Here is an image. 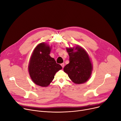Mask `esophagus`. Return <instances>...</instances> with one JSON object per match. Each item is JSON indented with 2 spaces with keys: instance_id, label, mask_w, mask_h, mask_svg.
Listing matches in <instances>:
<instances>
[{
  "instance_id": "34e87169",
  "label": "esophagus",
  "mask_w": 121,
  "mask_h": 121,
  "mask_svg": "<svg viewBox=\"0 0 121 121\" xmlns=\"http://www.w3.org/2000/svg\"><path fill=\"white\" fill-rule=\"evenodd\" d=\"M61 66H62V67L63 68L64 67V66H65V64L64 63H62V64H61Z\"/></svg>"
}]
</instances>
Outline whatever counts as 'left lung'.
Here are the masks:
<instances>
[{
    "label": "left lung",
    "mask_w": 121,
    "mask_h": 121,
    "mask_svg": "<svg viewBox=\"0 0 121 121\" xmlns=\"http://www.w3.org/2000/svg\"><path fill=\"white\" fill-rule=\"evenodd\" d=\"M75 49L77 52H73L72 48H67L69 57V63L65 66L64 71L74 83L81 84L89 78L92 65L89 57L84 49L77 47Z\"/></svg>",
    "instance_id": "obj_1"
}]
</instances>
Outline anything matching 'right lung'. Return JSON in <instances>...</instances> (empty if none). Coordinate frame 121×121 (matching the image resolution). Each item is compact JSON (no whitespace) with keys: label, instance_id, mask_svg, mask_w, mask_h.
Returning a JSON list of instances; mask_svg holds the SVG:
<instances>
[{"label":"right lung","instance_id":"obj_1","mask_svg":"<svg viewBox=\"0 0 121 121\" xmlns=\"http://www.w3.org/2000/svg\"><path fill=\"white\" fill-rule=\"evenodd\" d=\"M50 52L49 46L44 43H40L34 50L28 66L32 80L42 87L48 86L53 79L56 73L62 68L50 56Z\"/></svg>","mask_w":121,"mask_h":121}]
</instances>
